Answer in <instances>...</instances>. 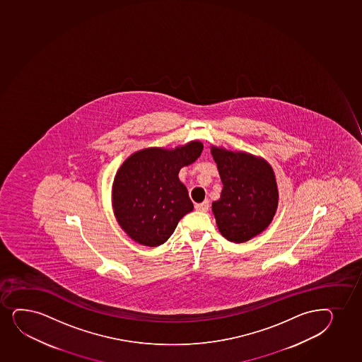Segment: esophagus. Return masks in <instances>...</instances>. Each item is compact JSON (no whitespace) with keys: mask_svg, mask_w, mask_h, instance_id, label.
Segmentation results:
<instances>
[{"mask_svg":"<svg viewBox=\"0 0 362 362\" xmlns=\"http://www.w3.org/2000/svg\"><path fill=\"white\" fill-rule=\"evenodd\" d=\"M209 206H210V204H209L208 200H205V202H203V203L200 204H196V208L197 211H208Z\"/></svg>","mask_w":362,"mask_h":362,"instance_id":"34e87169","label":"esophagus"}]
</instances>
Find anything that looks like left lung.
Instances as JSON below:
<instances>
[{
  "label": "left lung",
  "instance_id": "8db88e82",
  "mask_svg": "<svg viewBox=\"0 0 362 362\" xmlns=\"http://www.w3.org/2000/svg\"><path fill=\"white\" fill-rule=\"evenodd\" d=\"M223 188L212 203L221 234L245 243L269 226L278 208V188L269 164L252 154L212 147Z\"/></svg>",
  "mask_w": 362,
  "mask_h": 362
}]
</instances>
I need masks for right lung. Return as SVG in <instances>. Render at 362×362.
Segmentation results:
<instances>
[{
    "label": "right lung",
    "instance_id": "1",
    "mask_svg": "<svg viewBox=\"0 0 362 362\" xmlns=\"http://www.w3.org/2000/svg\"><path fill=\"white\" fill-rule=\"evenodd\" d=\"M202 151L199 141L175 150L146 148L122 164L113 181V209L133 240L150 247L164 244L179 221L193 210L179 173L196 162Z\"/></svg>",
    "mask_w": 362,
    "mask_h": 362
}]
</instances>
